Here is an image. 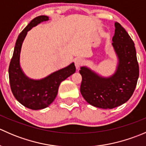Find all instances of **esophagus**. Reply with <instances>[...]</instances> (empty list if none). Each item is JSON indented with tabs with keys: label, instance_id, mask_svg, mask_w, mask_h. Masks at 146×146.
<instances>
[{
	"label": "esophagus",
	"instance_id": "obj_1",
	"mask_svg": "<svg viewBox=\"0 0 146 146\" xmlns=\"http://www.w3.org/2000/svg\"><path fill=\"white\" fill-rule=\"evenodd\" d=\"M82 64H83V61H82L81 58H76L75 60V66H76L77 69L80 68V67Z\"/></svg>",
	"mask_w": 146,
	"mask_h": 146
}]
</instances>
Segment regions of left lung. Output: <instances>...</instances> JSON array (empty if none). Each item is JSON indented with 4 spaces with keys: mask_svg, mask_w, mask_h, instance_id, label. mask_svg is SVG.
I'll list each match as a JSON object with an SVG mask.
<instances>
[{
    "mask_svg": "<svg viewBox=\"0 0 146 146\" xmlns=\"http://www.w3.org/2000/svg\"><path fill=\"white\" fill-rule=\"evenodd\" d=\"M112 44L118 58L117 70L110 77H102L86 66L80 68V92L94 107L113 109L127 102L136 88L139 67L134 43L124 28L115 23Z\"/></svg>",
    "mask_w": 146,
    "mask_h": 146,
    "instance_id": "1",
    "label": "left lung"
}]
</instances>
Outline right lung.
<instances>
[{
    "instance_id": "obj_1",
    "label": "right lung",
    "mask_w": 146,
    "mask_h": 146,
    "mask_svg": "<svg viewBox=\"0 0 146 146\" xmlns=\"http://www.w3.org/2000/svg\"><path fill=\"white\" fill-rule=\"evenodd\" d=\"M48 20V17L40 15L34 18L19 35L10 61L8 73L12 92L20 104L33 110L44 109L54 102L60 84L76 72L74 63L54 72L40 80L28 78L20 64V51L28 31L39 23Z\"/></svg>"
}]
</instances>
